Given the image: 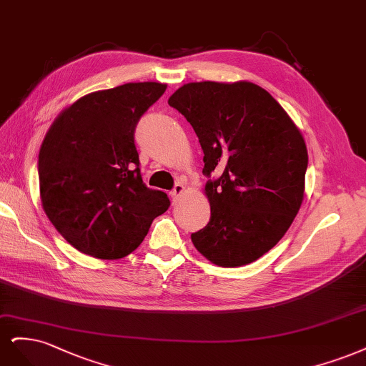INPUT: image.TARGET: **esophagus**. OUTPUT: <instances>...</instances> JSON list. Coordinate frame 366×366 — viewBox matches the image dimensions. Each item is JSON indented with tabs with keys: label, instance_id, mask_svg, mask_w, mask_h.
Listing matches in <instances>:
<instances>
[{
	"label": "esophagus",
	"instance_id": "obj_1",
	"mask_svg": "<svg viewBox=\"0 0 366 366\" xmlns=\"http://www.w3.org/2000/svg\"><path fill=\"white\" fill-rule=\"evenodd\" d=\"M184 192H185L184 184L182 182H176L174 187H173V190H172V197L173 199H179L184 194Z\"/></svg>",
	"mask_w": 366,
	"mask_h": 366
}]
</instances>
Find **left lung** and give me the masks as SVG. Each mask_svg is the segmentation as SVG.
<instances>
[{"label": "left lung", "instance_id": "8db88e82", "mask_svg": "<svg viewBox=\"0 0 366 366\" xmlns=\"http://www.w3.org/2000/svg\"><path fill=\"white\" fill-rule=\"evenodd\" d=\"M192 124L209 178L208 225L192 234L211 263L255 262L281 240L304 199L307 147L270 94L251 81L187 84L169 99Z\"/></svg>", "mask_w": 366, "mask_h": 366}]
</instances>
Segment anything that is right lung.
Instances as JSON below:
<instances>
[{"instance_id": "1", "label": "right lung", "mask_w": 366, "mask_h": 366, "mask_svg": "<svg viewBox=\"0 0 366 366\" xmlns=\"http://www.w3.org/2000/svg\"><path fill=\"white\" fill-rule=\"evenodd\" d=\"M166 88L139 81L88 94L46 132L38 161L42 207L80 252L126 257L169 209L167 194L143 182L134 138L141 115Z\"/></svg>"}]
</instances>
